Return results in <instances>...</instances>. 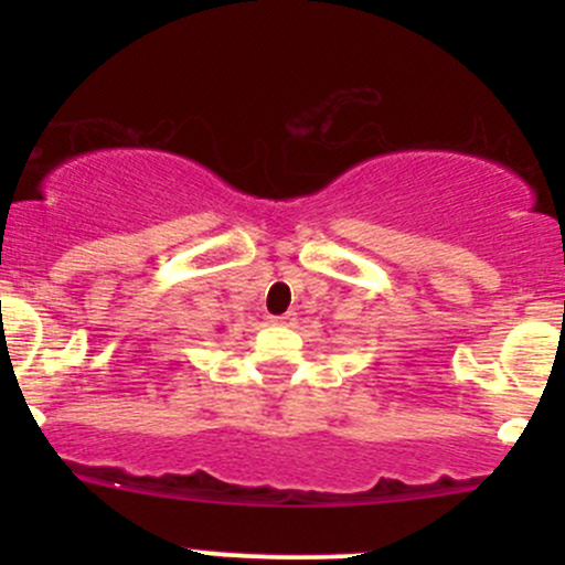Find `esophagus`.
I'll list each match as a JSON object with an SVG mask.
<instances>
[{
	"mask_svg": "<svg viewBox=\"0 0 565 565\" xmlns=\"http://www.w3.org/2000/svg\"><path fill=\"white\" fill-rule=\"evenodd\" d=\"M273 324H292L295 315H281V317H270Z\"/></svg>",
	"mask_w": 565,
	"mask_h": 565,
	"instance_id": "1",
	"label": "esophagus"
}]
</instances>
